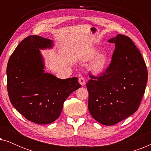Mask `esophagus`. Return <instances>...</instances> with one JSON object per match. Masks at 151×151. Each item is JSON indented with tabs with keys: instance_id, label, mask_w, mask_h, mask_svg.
<instances>
[{
	"instance_id": "1",
	"label": "esophagus",
	"mask_w": 151,
	"mask_h": 151,
	"mask_svg": "<svg viewBox=\"0 0 151 151\" xmlns=\"http://www.w3.org/2000/svg\"><path fill=\"white\" fill-rule=\"evenodd\" d=\"M78 82H79V83L81 84L82 86H84V84H85V80H84V78H82V77H80L79 78V80H78Z\"/></svg>"
}]
</instances>
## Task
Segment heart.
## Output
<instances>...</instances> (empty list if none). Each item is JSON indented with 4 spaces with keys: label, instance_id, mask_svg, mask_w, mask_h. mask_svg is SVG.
Returning a JSON list of instances; mask_svg holds the SVG:
<instances>
[{
    "label": "heart",
    "instance_id": "1",
    "mask_svg": "<svg viewBox=\"0 0 151 151\" xmlns=\"http://www.w3.org/2000/svg\"><path fill=\"white\" fill-rule=\"evenodd\" d=\"M90 62L89 70L96 76L102 75L106 71L109 63V58L106 53L98 52V49H93L88 53L86 56V60Z\"/></svg>",
    "mask_w": 151,
    "mask_h": 151
}]
</instances>
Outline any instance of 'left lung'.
Listing matches in <instances>:
<instances>
[{"mask_svg":"<svg viewBox=\"0 0 151 151\" xmlns=\"http://www.w3.org/2000/svg\"><path fill=\"white\" fill-rule=\"evenodd\" d=\"M111 64L99 77L86 83L88 111L103 125L111 126L133 114L145 92L148 71L143 57L131 39L117 34Z\"/></svg>","mask_w":151,"mask_h":151,"instance_id":"1","label":"left lung"}]
</instances>
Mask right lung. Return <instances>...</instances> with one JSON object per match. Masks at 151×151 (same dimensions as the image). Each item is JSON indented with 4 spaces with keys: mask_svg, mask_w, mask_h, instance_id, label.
<instances>
[{
    "mask_svg": "<svg viewBox=\"0 0 151 151\" xmlns=\"http://www.w3.org/2000/svg\"><path fill=\"white\" fill-rule=\"evenodd\" d=\"M52 47L49 39L36 35L27 37L11 55L7 67L10 102L27 119L38 124L58 118L66 99L81 86L76 77L62 80L45 73L40 49Z\"/></svg>",
    "mask_w": 151,
    "mask_h": 151,
    "instance_id": "right-lung-1",
    "label": "right lung"
}]
</instances>
